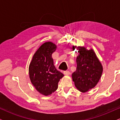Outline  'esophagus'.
<instances>
[{
	"instance_id": "34e87169",
	"label": "esophagus",
	"mask_w": 120,
	"mask_h": 120,
	"mask_svg": "<svg viewBox=\"0 0 120 120\" xmlns=\"http://www.w3.org/2000/svg\"><path fill=\"white\" fill-rule=\"evenodd\" d=\"M64 74L65 75H69L70 74L69 71H64Z\"/></svg>"
}]
</instances>
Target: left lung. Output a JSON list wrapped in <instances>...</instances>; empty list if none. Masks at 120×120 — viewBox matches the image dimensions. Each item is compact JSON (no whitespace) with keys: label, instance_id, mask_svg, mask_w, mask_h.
Wrapping results in <instances>:
<instances>
[{"label":"left lung","instance_id":"8db88e82","mask_svg":"<svg viewBox=\"0 0 120 120\" xmlns=\"http://www.w3.org/2000/svg\"><path fill=\"white\" fill-rule=\"evenodd\" d=\"M77 49L76 71L72 74L74 85L79 91L86 93L97 85L103 73V67L93 49L73 46Z\"/></svg>","mask_w":120,"mask_h":120}]
</instances>
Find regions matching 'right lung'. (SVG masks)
Returning <instances> with one entry per match:
<instances>
[{"instance_id": "obj_1", "label": "right lung", "mask_w": 120, "mask_h": 120, "mask_svg": "<svg viewBox=\"0 0 120 120\" xmlns=\"http://www.w3.org/2000/svg\"><path fill=\"white\" fill-rule=\"evenodd\" d=\"M57 46L51 42L44 43L34 53L29 67L31 83L41 94L48 96L58 87L64 74L57 71L53 64L52 54Z\"/></svg>"}]
</instances>
